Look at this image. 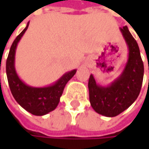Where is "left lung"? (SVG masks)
<instances>
[{"instance_id":"1","label":"left lung","mask_w":149,"mask_h":149,"mask_svg":"<svg viewBox=\"0 0 149 149\" xmlns=\"http://www.w3.org/2000/svg\"><path fill=\"white\" fill-rule=\"evenodd\" d=\"M129 48V59L123 73L110 85L97 84L93 74L89 79V102L95 112L115 117L127 109L139 95L143 79V63L137 41L127 26L120 28Z\"/></svg>"}]
</instances>
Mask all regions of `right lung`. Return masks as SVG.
Instances as JSON below:
<instances>
[{
	"label": "right lung",
	"mask_w": 149,
	"mask_h": 149,
	"mask_svg": "<svg viewBox=\"0 0 149 149\" xmlns=\"http://www.w3.org/2000/svg\"><path fill=\"white\" fill-rule=\"evenodd\" d=\"M28 26L29 22L11 45L6 60V75L11 94L16 102L29 113L36 116H42L55 109L65 84L74 75L76 70L67 72L54 84L47 87L36 88L24 83L17 75L15 69V54L17 44Z\"/></svg>",
	"instance_id": "right-lung-1"
}]
</instances>
